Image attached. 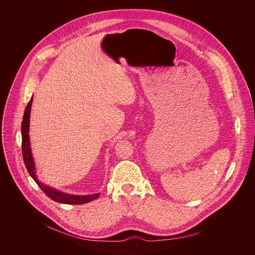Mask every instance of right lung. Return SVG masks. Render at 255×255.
I'll use <instances>...</instances> for the list:
<instances>
[{"instance_id": "1", "label": "right lung", "mask_w": 255, "mask_h": 255, "mask_svg": "<svg viewBox=\"0 0 255 255\" xmlns=\"http://www.w3.org/2000/svg\"><path fill=\"white\" fill-rule=\"evenodd\" d=\"M32 100L33 98L30 99L28 102L22 123H21V149H22V157L23 161L25 164V167L29 173V175L32 177V179L38 183L40 188L43 190V192L52 200L59 202V203H65V204H83L87 203L89 201H92L96 199L100 193H95L91 195H72L68 193H64L61 191H58L52 187H49L47 185L42 184L41 182H38L36 175H35V167L33 163V158L31 155V150H30V143H29V118H30V111H31V105H32Z\"/></svg>"}]
</instances>
